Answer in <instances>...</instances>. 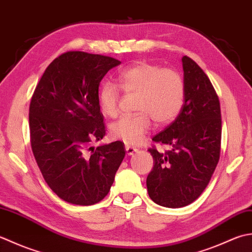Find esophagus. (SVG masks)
Wrapping results in <instances>:
<instances>
[{
    "instance_id": "1",
    "label": "esophagus",
    "mask_w": 252,
    "mask_h": 252,
    "mask_svg": "<svg viewBox=\"0 0 252 252\" xmlns=\"http://www.w3.org/2000/svg\"><path fill=\"white\" fill-rule=\"evenodd\" d=\"M138 149L137 148H133V147H130V146H126V152L128 156H132L133 153L137 152Z\"/></svg>"
}]
</instances>
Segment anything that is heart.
<instances>
[{
    "label": "heart",
    "mask_w": 252,
    "mask_h": 252,
    "mask_svg": "<svg viewBox=\"0 0 252 252\" xmlns=\"http://www.w3.org/2000/svg\"><path fill=\"white\" fill-rule=\"evenodd\" d=\"M119 84L125 92H137V111L133 115H124L110 127L114 139L136 146L151 129V119L158 124H167L175 120L185 103V85L178 73L164 69L156 64L141 61L123 69ZM120 91L111 81H105L99 91V105L102 114L113 117L117 113Z\"/></svg>",
    "instance_id": "obj_1"
}]
</instances>
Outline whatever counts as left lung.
I'll return each mask as SVG.
<instances>
[{
	"instance_id": "left-lung-1",
	"label": "left lung",
	"mask_w": 252,
	"mask_h": 252,
	"mask_svg": "<svg viewBox=\"0 0 252 252\" xmlns=\"http://www.w3.org/2000/svg\"><path fill=\"white\" fill-rule=\"evenodd\" d=\"M185 103L172 124L153 137L168 146L166 152L149 149L153 158L147 177L152 201L165 208H183L200 197L218 165L222 120L217 92L196 62L182 58Z\"/></svg>"
}]
</instances>
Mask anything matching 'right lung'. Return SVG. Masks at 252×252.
I'll return each instance as SVG.
<instances>
[{
	"label": "right lung",
	"instance_id": "add662e5",
	"mask_svg": "<svg viewBox=\"0 0 252 252\" xmlns=\"http://www.w3.org/2000/svg\"><path fill=\"white\" fill-rule=\"evenodd\" d=\"M121 62L79 51L56 58L41 77L29 109L32 148L44 181L68 203L101 201L125 157L122 141L94 147L105 136L99 86Z\"/></svg>",
	"mask_w": 252,
	"mask_h": 252
}]
</instances>
